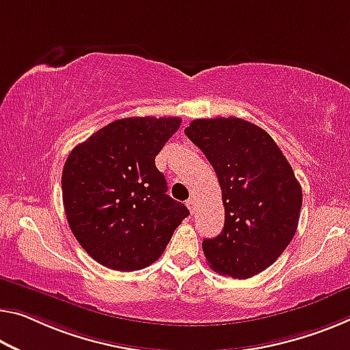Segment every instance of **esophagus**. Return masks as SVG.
I'll use <instances>...</instances> for the list:
<instances>
[{"label": "esophagus", "mask_w": 350, "mask_h": 350, "mask_svg": "<svg viewBox=\"0 0 350 350\" xmlns=\"http://www.w3.org/2000/svg\"><path fill=\"white\" fill-rule=\"evenodd\" d=\"M186 206L189 208V211H191V214H193V209H196V202H193V198H189V200L186 202Z\"/></svg>", "instance_id": "34e87169"}]
</instances>
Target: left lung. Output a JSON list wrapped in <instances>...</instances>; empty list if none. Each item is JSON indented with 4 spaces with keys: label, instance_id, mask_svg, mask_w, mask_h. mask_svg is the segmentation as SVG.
Listing matches in <instances>:
<instances>
[{
    "label": "left lung",
    "instance_id": "8db88e82",
    "mask_svg": "<svg viewBox=\"0 0 350 350\" xmlns=\"http://www.w3.org/2000/svg\"><path fill=\"white\" fill-rule=\"evenodd\" d=\"M185 134L216 170L225 208L224 228L203 239L214 271L250 278L277 261L297 230L302 187L275 141L238 117L197 119Z\"/></svg>",
    "mask_w": 350,
    "mask_h": 350
}]
</instances>
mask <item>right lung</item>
<instances>
[{"instance_id":"right-lung-1","label":"right lung","mask_w":350,"mask_h":350,"mask_svg":"<svg viewBox=\"0 0 350 350\" xmlns=\"http://www.w3.org/2000/svg\"><path fill=\"white\" fill-rule=\"evenodd\" d=\"M180 117H128L77 145L62 170L72 233L96 262L131 272L163 255L189 209L167 196L154 158Z\"/></svg>"}]
</instances>
